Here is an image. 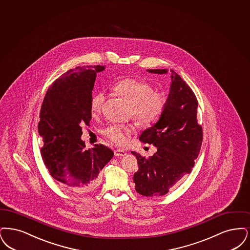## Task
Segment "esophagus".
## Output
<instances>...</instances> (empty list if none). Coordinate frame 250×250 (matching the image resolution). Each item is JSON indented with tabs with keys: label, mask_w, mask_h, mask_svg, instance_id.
Returning a JSON list of instances; mask_svg holds the SVG:
<instances>
[{
	"label": "esophagus",
	"mask_w": 250,
	"mask_h": 250,
	"mask_svg": "<svg viewBox=\"0 0 250 250\" xmlns=\"http://www.w3.org/2000/svg\"><path fill=\"white\" fill-rule=\"evenodd\" d=\"M114 154H115L116 157H124V156L127 155V152L125 150H123V149H116L114 151Z\"/></svg>",
	"instance_id": "obj_1"
}]
</instances>
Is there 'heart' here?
Returning a JSON list of instances; mask_svg holds the SVG:
<instances>
[{
	"label": "heart",
	"instance_id": "1",
	"mask_svg": "<svg viewBox=\"0 0 250 250\" xmlns=\"http://www.w3.org/2000/svg\"><path fill=\"white\" fill-rule=\"evenodd\" d=\"M114 90L130 104L131 115L141 125H150L160 118L166 104L164 93L153 90L149 83L135 78H125L117 82ZM105 100L104 92L99 91L90 99V113L97 117L101 113ZM133 130L131 126L119 124L110 125L103 133L109 141L118 146H123L129 141Z\"/></svg>",
	"mask_w": 250,
	"mask_h": 250
}]
</instances>
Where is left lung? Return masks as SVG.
<instances>
[{
    "instance_id": "1",
    "label": "left lung",
    "mask_w": 250,
    "mask_h": 250,
    "mask_svg": "<svg viewBox=\"0 0 250 250\" xmlns=\"http://www.w3.org/2000/svg\"><path fill=\"white\" fill-rule=\"evenodd\" d=\"M163 75L167 69L147 70ZM198 101L184 80L171 70V85L159 120L144 130L139 140L152 144L157 152L146 158L133 152L139 169L133 174L135 189L146 197L163 196L178 184L194 166L202 142L203 129L197 120Z\"/></svg>"
}]
</instances>
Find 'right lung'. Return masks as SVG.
I'll list each match as a JSON object with an SVG mask.
<instances>
[{"label":"right lung","instance_id":"1","mask_svg":"<svg viewBox=\"0 0 250 250\" xmlns=\"http://www.w3.org/2000/svg\"><path fill=\"white\" fill-rule=\"evenodd\" d=\"M104 66H83L67 71L46 91L40 111L38 132L41 155L51 176L77 193L96 188L100 172L114 152L100 144L86 149L82 125L91 120L90 99L97 73Z\"/></svg>","mask_w":250,"mask_h":250}]
</instances>
